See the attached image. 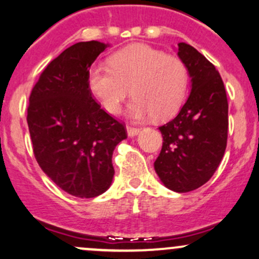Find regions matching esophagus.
<instances>
[{"mask_svg":"<svg viewBox=\"0 0 259 259\" xmlns=\"http://www.w3.org/2000/svg\"><path fill=\"white\" fill-rule=\"evenodd\" d=\"M140 131H141L140 127H133V126H130V124L127 126V133H128L130 137H133V136L138 135V133H140Z\"/></svg>","mask_w":259,"mask_h":259,"instance_id":"34e87169","label":"esophagus"}]
</instances>
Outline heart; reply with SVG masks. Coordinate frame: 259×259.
I'll return each mask as SVG.
<instances>
[{
	"label": "heart",
	"mask_w": 259,
	"mask_h": 259,
	"mask_svg": "<svg viewBox=\"0 0 259 259\" xmlns=\"http://www.w3.org/2000/svg\"><path fill=\"white\" fill-rule=\"evenodd\" d=\"M188 86L189 69L180 58L143 44L127 47L110 58V66L89 71V88L107 112L121 110L131 89L133 118H169L184 102Z\"/></svg>",
	"instance_id": "b5f03b06"
}]
</instances>
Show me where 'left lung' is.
Listing matches in <instances>:
<instances>
[{
	"instance_id": "1",
	"label": "left lung",
	"mask_w": 259,
	"mask_h": 259,
	"mask_svg": "<svg viewBox=\"0 0 259 259\" xmlns=\"http://www.w3.org/2000/svg\"><path fill=\"white\" fill-rule=\"evenodd\" d=\"M178 47L191 76V93L177 117L159 127L163 146L154 169L166 188L188 193L207 183L221 163L227 146L229 102L213 64L189 44Z\"/></svg>"
}]
</instances>
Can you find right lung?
Masks as SVG:
<instances>
[{"mask_svg":"<svg viewBox=\"0 0 259 259\" xmlns=\"http://www.w3.org/2000/svg\"><path fill=\"white\" fill-rule=\"evenodd\" d=\"M107 48L80 41L47 65L33 86L27 108L33 153L60 189L76 197H95L112 183V154L127 138L123 122L97 104L89 88L91 64Z\"/></svg>","mask_w":259,"mask_h":259,"instance_id":"1","label":"right lung"}]
</instances>
